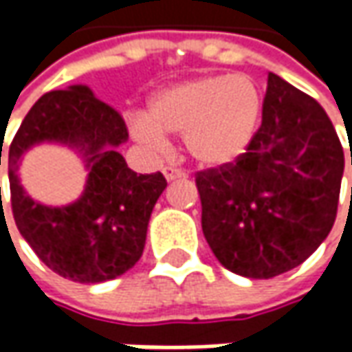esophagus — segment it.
I'll use <instances>...</instances> for the list:
<instances>
[{
    "instance_id": "1",
    "label": "esophagus",
    "mask_w": 352,
    "mask_h": 352,
    "mask_svg": "<svg viewBox=\"0 0 352 352\" xmlns=\"http://www.w3.org/2000/svg\"><path fill=\"white\" fill-rule=\"evenodd\" d=\"M162 174H164V178H166L168 182L170 180H176V178H186V176H188L182 168H176V166H164V168H162Z\"/></svg>"
}]
</instances>
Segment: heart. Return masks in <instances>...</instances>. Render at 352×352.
Returning <instances> with one entry per match:
<instances>
[{
  "mask_svg": "<svg viewBox=\"0 0 352 352\" xmlns=\"http://www.w3.org/2000/svg\"><path fill=\"white\" fill-rule=\"evenodd\" d=\"M263 105V89L250 76H199L156 91L148 117L131 119V133L155 148L164 146V133L184 135V146L199 166L225 168L247 153Z\"/></svg>",
  "mask_w": 352,
  "mask_h": 352,
  "instance_id": "heart-1",
  "label": "heart"
}]
</instances>
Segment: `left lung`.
Wrapping results in <instances>:
<instances>
[{"label":"left lung","instance_id":"left-lung-1","mask_svg":"<svg viewBox=\"0 0 352 352\" xmlns=\"http://www.w3.org/2000/svg\"><path fill=\"white\" fill-rule=\"evenodd\" d=\"M343 168L323 107L270 72L263 123L247 153L196 174L201 229L217 261L258 280L300 266L335 223Z\"/></svg>","mask_w":352,"mask_h":352}]
</instances>
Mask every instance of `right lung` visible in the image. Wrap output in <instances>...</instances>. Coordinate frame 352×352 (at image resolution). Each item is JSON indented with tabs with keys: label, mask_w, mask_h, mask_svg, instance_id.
Segmentation results:
<instances>
[{
	"label": "right lung",
	"mask_w": 352,
	"mask_h": 352,
	"mask_svg": "<svg viewBox=\"0 0 352 352\" xmlns=\"http://www.w3.org/2000/svg\"><path fill=\"white\" fill-rule=\"evenodd\" d=\"M127 139V125L111 105L88 86H70L45 94L11 141L7 162L13 219L36 256L62 278L98 284L121 276L141 258L148 219L166 178L129 168L117 153ZM38 142L74 146L87 158L89 182L74 204L43 206L22 190L16 176L20 156Z\"/></svg>",
	"instance_id": "obj_1"
}]
</instances>
